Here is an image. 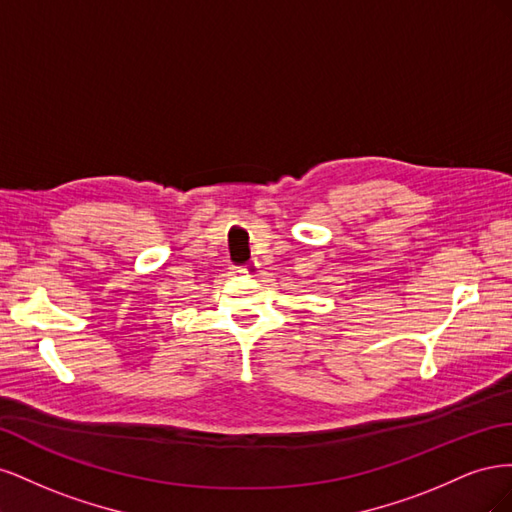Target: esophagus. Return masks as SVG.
I'll use <instances>...</instances> for the list:
<instances>
[{
  "instance_id": "obj_1",
  "label": "esophagus",
  "mask_w": 512,
  "mask_h": 512,
  "mask_svg": "<svg viewBox=\"0 0 512 512\" xmlns=\"http://www.w3.org/2000/svg\"><path fill=\"white\" fill-rule=\"evenodd\" d=\"M237 273H239V275H245V277H254V275L260 273V265H258V262H250V265L239 267Z\"/></svg>"
}]
</instances>
